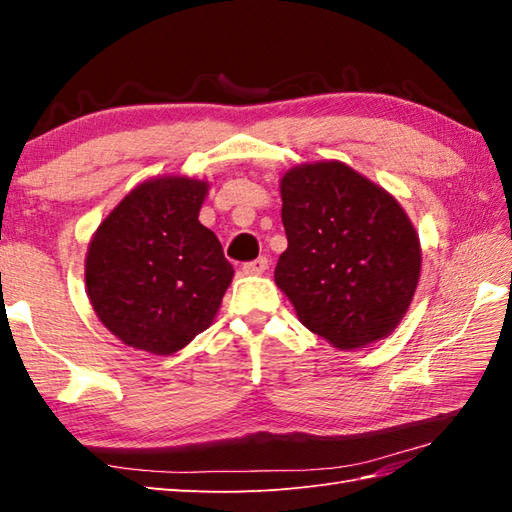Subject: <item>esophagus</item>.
<instances>
[{
  "label": "esophagus",
  "instance_id": "1",
  "mask_svg": "<svg viewBox=\"0 0 512 512\" xmlns=\"http://www.w3.org/2000/svg\"><path fill=\"white\" fill-rule=\"evenodd\" d=\"M266 268H268V259L266 257H257V259H253V262H246L244 264V273L246 275H262Z\"/></svg>",
  "mask_w": 512,
  "mask_h": 512
}]
</instances>
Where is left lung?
<instances>
[{"label": "left lung", "mask_w": 512, "mask_h": 512, "mask_svg": "<svg viewBox=\"0 0 512 512\" xmlns=\"http://www.w3.org/2000/svg\"><path fill=\"white\" fill-rule=\"evenodd\" d=\"M288 248L277 286L299 321L339 350L383 339L400 323L420 279V242L391 195L343 162L281 178Z\"/></svg>", "instance_id": "left-lung-1"}]
</instances>
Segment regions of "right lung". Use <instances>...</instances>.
Listing matches in <instances>:
<instances>
[{
    "label": "right lung",
    "mask_w": 512,
    "mask_h": 512,
    "mask_svg": "<svg viewBox=\"0 0 512 512\" xmlns=\"http://www.w3.org/2000/svg\"><path fill=\"white\" fill-rule=\"evenodd\" d=\"M206 182H143L105 217L85 259L94 312L136 350L169 356L209 328L233 279L198 215Z\"/></svg>",
    "instance_id": "obj_1"
}]
</instances>
